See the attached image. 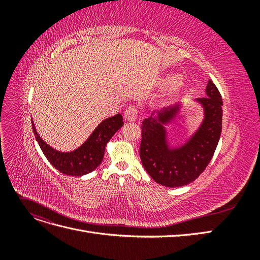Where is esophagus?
Returning <instances> with one entry per match:
<instances>
[{
  "label": "esophagus",
  "instance_id": "esophagus-1",
  "mask_svg": "<svg viewBox=\"0 0 260 260\" xmlns=\"http://www.w3.org/2000/svg\"><path fill=\"white\" fill-rule=\"evenodd\" d=\"M138 114H139V109L136 105H129L127 109L124 111L125 119L129 121H135L138 118Z\"/></svg>",
  "mask_w": 260,
  "mask_h": 260
}]
</instances>
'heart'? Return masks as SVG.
Listing matches in <instances>:
<instances>
[{
    "instance_id": "1",
    "label": "heart",
    "mask_w": 260,
    "mask_h": 260,
    "mask_svg": "<svg viewBox=\"0 0 260 260\" xmlns=\"http://www.w3.org/2000/svg\"><path fill=\"white\" fill-rule=\"evenodd\" d=\"M175 81H176V77H175V76H170V77L168 78V79H167L166 82H167L168 84H170V83H174Z\"/></svg>"
}]
</instances>
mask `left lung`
Returning a JSON list of instances; mask_svg holds the SVG:
<instances>
[{"mask_svg": "<svg viewBox=\"0 0 260 260\" xmlns=\"http://www.w3.org/2000/svg\"><path fill=\"white\" fill-rule=\"evenodd\" d=\"M206 94L199 99L205 108L203 124L190 142L178 149L168 148L164 127L153 114L143 120L140 157L147 174L157 183L169 187L186 185L199 178L214 156L222 129V99L211 80ZM177 111L178 106L164 108L158 112V119L167 122Z\"/></svg>", "mask_w": 260, "mask_h": 260, "instance_id": "8db88e82", "label": "left lung"}]
</instances>
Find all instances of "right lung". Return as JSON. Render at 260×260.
Listing matches in <instances>:
<instances>
[{"label":"right lung","mask_w":260,"mask_h":260,"mask_svg":"<svg viewBox=\"0 0 260 260\" xmlns=\"http://www.w3.org/2000/svg\"><path fill=\"white\" fill-rule=\"evenodd\" d=\"M31 123L38 143L52 166L67 176H83L93 171L103 160L105 146L122 127L123 119L120 114L107 118L98 125L82 146L70 153L58 152L46 144L37 133L34 121Z\"/></svg>","instance_id":"obj_1"}]
</instances>
